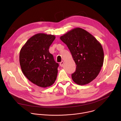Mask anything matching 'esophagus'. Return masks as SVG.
<instances>
[{"instance_id":"esophagus-1","label":"esophagus","mask_w":121,"mask_h":121,"mask_svg":"<svg viewBox=\"0 0 121 121\" xmlns=\"http://www.w3.org/2000/svg\"><path fill=\"white\" fill-rule=\"evenodd\" d=\"M64 63V61H62V62H60V65L61 66H62L63 65Z\"/></svg>"}]
</instances>
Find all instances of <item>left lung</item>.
<instances>
[{"label":"left lung","mask_w":121,"mask_h":121,"mask_svg":"<svg viewBox=\"0 0 121 121\" xmlns=\"http://www.w3.org/2000/svg\"><path fill=\"white\" fill-rule=\"evenodd\" d=\"M69 49L76 66L71 75L79 85L88 84L99 75L104 61V52L100 43L90 33L76 28L60 37Z\"/></svg>","instance_id":"left-lung-1"}]
</instances>
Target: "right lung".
Masks as SVG:
<instances>
[{
  "label": "right lung",
  "instance_id": "obj_1",
  "mask_svg": "<svg viewBox=\"0 0 121 121\" xmlns=\"http://www.w3.org/2000/svg\"><path fill=\"white\" fill-rule=\"evenodd\" d=\"M55 38L51 34H36L20 51V64L23 74L32 83L42 88L52 86L57 78L59 64L49 51Z\"/></svg>",
  "mask_w": 121,
  "mask_h": 121
}]
</instances>
